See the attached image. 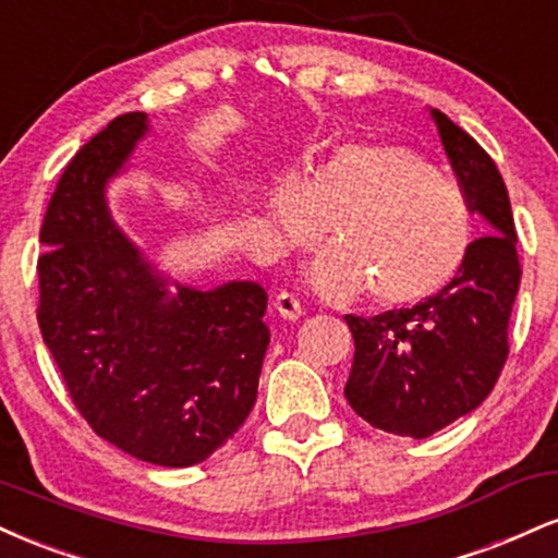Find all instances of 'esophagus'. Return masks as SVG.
Returning <instances> with one entry per match:
<instances>
[{
  "label": "esophagus",
  "instance_id": "1",
  "mask_svg": "<svg viewBox=\"0 0 558 558\" xmlns=\"http://www.w3.org/2000/svg\"><path fill=\"white\" fill-rule=\"evenodd\" d=\"M275 310H278L280 317L286 319H299L304 315V304H301V299L293 291H280L278 296H275Z\"/></svg>",
  "mask_w": 558,
  "mask_h": 558
}]
</instances>
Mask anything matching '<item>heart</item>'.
<instances>
[{
  "mask_svg": "<svg viewBox=\"0 0 558 558\" xmlns=\"http://www.w3.org/2000/svg\"><path fill=\"white\" fill-rule=\"evenodd\" d=\"M286 246H310L323 228L336 246L312 262L319 293L367 291L380 310L425 304L470 265L477 222L464 189L409 146L349 141L270 202Z\"/></svg>",
  "mask_w": 558,
  "mask_h": 558,
  "instance_id": "heart-1",
  "label": "heart"
}]
</instances>
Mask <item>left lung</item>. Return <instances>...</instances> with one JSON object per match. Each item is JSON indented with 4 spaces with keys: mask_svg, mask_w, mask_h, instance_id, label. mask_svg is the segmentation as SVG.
<instances>
[{
    "mask_svg": "<svg viewBox=\"0 0 558 558\" xmlns=\"http://www.w3.org/2000/svg\"><path fill=\"white\" fill-rule=\"evenodd\" d=\"M451 168L485 235L451 288L425 304L375 317L345 315L354 332L345 399L377 430L430 438L477 409L509 356V317L520 291V254L509 191L488 151L433 110Z\"/></svg>",
    "mask_w": 558,
    "mask_h": 558,
    "instance_id": "8db88e82",
    "label": "left lung"
}]
</instances>
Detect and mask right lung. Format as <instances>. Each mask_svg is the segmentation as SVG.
<instances>
[{"label": "right lung", "instance_id": "right-lung-1", "mask_svg": "<svg viewBox=\"0 0 558 558\" xmlns=\"http://www.w3.org/2000/svg\"><path fill=\"white\" fill-rule=\"evenodd\" d=\"M146 131L144 112L118 114L68 162L41 222L38 328L88 427L141 462L209 459L257 401L270 328L257 283L215 291L151 275L112 226L105 183Z\"/></svg>", "mask_w": 558, "mask_h": 558}]
</instances>
